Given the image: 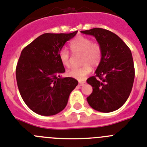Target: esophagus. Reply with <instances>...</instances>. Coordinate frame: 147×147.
Listing matches in <instances>:
<instances>
[{"label": "esophagus", "instance_id": "34e87169", "mask_svg": "<svg viewBox=\"0 0 147 147\" xmlns=\"http://www.w3.org/2000/svg\"><path fill=\"white\" fill-rule=\"evenodd\" d=\"M86 82H84V81H83V82H79V86H84V85H86Z\"/></svg>", "mask_w": 147, "mask_h": 147}]
</instances>
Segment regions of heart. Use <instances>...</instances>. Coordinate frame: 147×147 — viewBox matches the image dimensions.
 <instances>
[{"label":"heart","instance_id":"b5f03b06","mask_svg":"<svg viewBox=\"0 0 147 147\" xmlns=\"http://www.w3.org/2000/svg\"><path fill=\"white\" fill-rule=\"evenodd\" d=\"M69 48L73 53H81V64L83 67L72 68L67 72L69 77L82 81L91 72L93 67L99 65L102 58V49L99 43L92 42L88 38L78 36L69 43ZM59 58L61 64L65 67L69 65V53L65 49H61Z\"/></svg>","mask_w":147,"mask_h":147}]
</instances>
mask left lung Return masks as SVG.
Returning <instances> with one entry per match:
<instances>
[{
    "instance_id": "obj_1",
    "label": "left lung",
    "mask_w": 147,
    "mask_h": 147,
    "mask_svg": "<svg viewBox=\"0 0 147 147\" xmlns=\"http://www.w3.org/2000/svg\"><path fill=\"white\" fill-rule=\"evenodd\" d=\"M81 32L95 37L102 49L96 75L87 80L93 87L88 103L98 112L117 110L127 101L134 84L135 69L131 50L116 34L105 29L93 28Z\"/></svg>"
}]
</instances>
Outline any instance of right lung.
I'll use <instances>...</instances> for the list:
<instances>
[{
    "mask_svg": "<svg viewBox=\"0 0 147 147\" xmlns=\"http://www.w3.org/2000/svg\"><path fill=\"white\" fill-rule=\"evenodd\" d=\"M77 32L42 34L22 51L16 68L18 88L27 106L38 115L62 111L78 86L75 78L60 77L65 69L59 58L63 46Z\"/></svg>",
    "mask_w": 147,
    "mask_h": 147,
    "instance_id": "obj_1",
    "label": "right lung"
}]
</instances>
